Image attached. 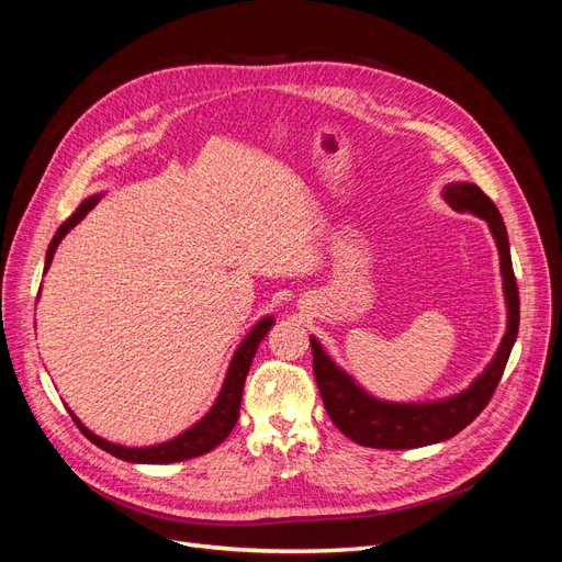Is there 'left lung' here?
Wrapping results in <instances>:
<instances>
[{"label":"left lung","mask_w":562,"mask_h":562,"mask_svg":"<svg viewBox=\"0 0 562 562\" xmlns=\"http://www.w3.org/2000/svg\"><path fill=\"white\" fill-rule=\"evenodd\" d=\"M443 199L459 213H471L483 217L492 236L497 241L502 277H504V295L508 307V326L497 356L492 359L487 370L475 380L467 391L446 401L434 403H386L368 396L361 386H356L351 378L339 370L321 345L312 337V356H314V378L321 391L323 405L333 419L335 427L342 431L353 443L380 450H407L440 443L457 436L462 429L479 417L504 375L508 356H512L518 323H520V297L516 274L508 252V236L504 220L492 199L471 182H452L443 190Z\"/></svg>","instance_id":"1"}]
</instances>
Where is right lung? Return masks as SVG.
<instances>
[{
    "mask_svg": "<svg viewBox=\"0 0 562 562\" xmlns=\"http://www.w3.org/2000/svg\"><path fill=\"white\" fill-rule=\"evenodd\" d=\"M98 196H91L89 201H83L81 206L65 220V223L60 225V229L56 232L54 241H50L48 250H46V267L50 265V260H54V252L60 244L63 236L70 232L79 220L87 215L93 206H95ZM271 321L269 316H265L258 326H255L248 337L241 342V347L236 349L234 359L229 363V372L225 378V386L223 391H220V396L213 405V411L203 417L196 427L187 429L182 436L168 440V443H161V446H151V448H124V446H114V443H108V440L93 436L83 424L72 415L75 424L79 427V431L87 436L91 443H95L100 450H105L119 459H126V462H140V464H171V462H182V459H192V457H199V454H206L211 452L213 448H217L223 440L232 434L236 419H239V407H241V394H244V382H246V375L250 370V363H252V356L255 351H258L262 337L267 335V330L271 328Z\"/></svg>",
    "mask_w": 562,
    "mask_h": 562,
    "instance_id": "add662e5",
    "label": "right lung"
}]
</instances>
